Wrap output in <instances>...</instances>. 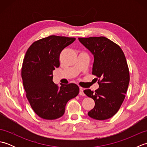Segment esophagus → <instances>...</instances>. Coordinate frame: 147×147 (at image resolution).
Wrapping results in <instances>:
<instances>
[{"instance_id":"34e87169","label":"esophagus","mask_w":147,"mask_h":147,"mask_svg":"<svg viewBox=\"0 0 147 147\" xmlns=\"http://www.w3.org/2000/svg\"><path fill=\"white\" fill-rule=\"evenodd\" d=\"M79 94H80V95H82V96H84V95H85V93H84V92H83V88H80V93H79Z\"/></svg>"}]
</instances>
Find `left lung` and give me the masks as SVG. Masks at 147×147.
Segmentation results:
<instances>
[{
    "instance_id": "left-lung-1",
    "label": "left lung",
    "mask_w": 147,
    "mask_h": 147,
    "mask_svg": "<svg viewBox=\"0 0 147 147\" xmlns=\"http://www.w3.org/2000/svg\"><path fill=\"white\" fill-rule=\"evenodd\" d=\"M78 40L93 55L92 74L99 78V88L95 92L84 90L95 101L88 115L96 120L107 119L119 111L128 88L129 73L125 55L119 46L104 36Z\"/></svg>"
}]
</instances>
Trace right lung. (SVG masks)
Instances as JSON below:
<instances>
[{"mask_svg":"<svg viewBox=\"0 0 147 147\" xmlns=\"http://www.w3.org/2000/svg\"><path fill=\"white\" fill-rule=\"evenodd\" d=\"M75 38L51 35L33 42L24 56L21 69L26 97L40 117L53 120L64 115L67 102L78 95L76 84L53 82L52 72L59 67V55Z\"/></svg>","mask_w":147,"mask_h":147,"instance_id":"right-lung-1","label":"right lung"}]
</instances>
